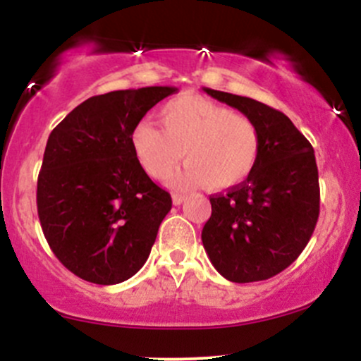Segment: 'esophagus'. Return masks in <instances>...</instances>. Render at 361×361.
<instances>
[{
  "mask_svg": "<svg viewBox=\"0 0 361 361\" xmlns=\"http://www.w3.org/2000/svg\"><path fill=\"white\" fill-rule=\"evenodd\" d=\"M183 200H185V195H181V193H173V204H174V206H180Z\"/></svg>",
  "mask_w": 361,
  "mask_h": 361,
  "instance_id": "obj_1",
  "label": "esophagus"
}]
</instances>
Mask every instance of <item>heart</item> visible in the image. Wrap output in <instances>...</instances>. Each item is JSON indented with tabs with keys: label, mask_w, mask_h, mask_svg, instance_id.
Returning a JSON list of instances; mask_svg holds the SVG:
<instances>
[{
	"label": "heart",
	"mask_w": 361,
	"mask_h": 361,
	"mask_svg": "<svg viewBox=\"0 0 361 361\" xmlns=\"http://www.w3.org/2000/svg\"><path fill=\"white\" fill-rule=\"evenodd\" d=\"M162 128L140 121L131 145L150 176L164 180L185 155L187 168L174 176L178 187L204 185L212 190L244 181L257 164L261 135L242 114L197 97L171 100L161 111Z\"/></svg>",
	"instance_id": "heart-1"
}]
</instances>
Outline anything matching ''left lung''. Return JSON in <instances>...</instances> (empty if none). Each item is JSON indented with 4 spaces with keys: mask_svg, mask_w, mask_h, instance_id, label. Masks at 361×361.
I'll return each mask as SVG.
<instances>
[{
    "mask_svg": "<svg viewBox=\"0 0 361 361\" xmlns=\"http://www.w3.org/2000/svg\"><path fill=\"white\" fill-rule=\"evenodd\" d=\"M204 91L254 121L261 135L252 173L209 197L204 249L230 282L268 280L298 259L317 226L320 185L314 150L283 112L247 97Z\"/></svg>",
    "mask_w": 361,
    "mask_h": 361,
    "instance_id": "8db88e82",
    "label": "left lung"
}]
</instances>
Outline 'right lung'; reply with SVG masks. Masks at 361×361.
I'll list each match as a JSON object with an SVG mask.
<instances>
[{
    "instance_id": "right-lung-1",
    "label": "right lung",
    "mask_w": 361,
    "mask_h": 361,
    "mask_svg": "<svg viewBox=\"0 0 361 361\" xmlns=\"http://www.w3.org/2000/svg\"><path fill=\"white\" fill-rule=\"evenodd\" d=\"M173 86L91 97L50 133L37 176V216L60 263L79 279L114 286L145 264L173 200L131 145L147 112Z\"/></svg>"
}]
</instances>
